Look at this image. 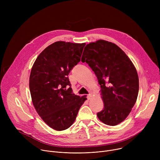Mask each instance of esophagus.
<instances>
[{
	"instance_id": "1",
	"label": "esophagus",
	"mask_w": 160,
	"mask_h": 160,
	"mask_svg": "<svg viewBox=\"0 0 160 160\" xmlns=\"http://www.w3.org/2000/svg\"><path fill=\"white\" fill-rule=\"evenodd\" d=\"M91 96H92V94H89L88 95H87V99H88V100H89V99L91 98Z\"/></svg>"
}]
</instances>
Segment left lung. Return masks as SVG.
<instances>
[{
	"mask_svg": "<svg viewBox=\"0 0 160 160\" xmlns=\"http://www.w3.org/2000/svg\"><path fill=\"white\" fill-rule=\"evenodd\" d=\"M82 62L95 73L104 102L97 113L102 123L117 125L128 117L138 98L139 77L127 54L116 44L103 40L87 44Z\"/></svg>",
	"mask_w": 160,
	"mask_h": 160,
	"instance_id": "obj_1",
	"label": "left lung"
}]
</instances>
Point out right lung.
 I'll use <instances>...</instances> for the list:
<instances>
[{"label": "right lung", "instance_id": "obj_1", "mask_svg": "<svg viewBox=\"0 0 160 160\" xmlns=\"http://www.w3.org/2000/svg\"><path fill=\"white\" fill-rule=\"evenodd\" d=\"M85 45L56 42L38 55L32 68L29 87L33 104L43 121L58 131L72 125L87 99L72 92L67 77L80 61Z\"/></svg>", "mask_w": 160, "mask_h": 160}]
</instances>
